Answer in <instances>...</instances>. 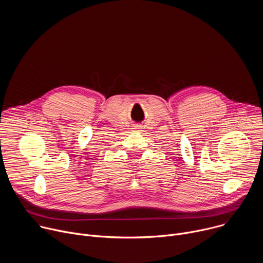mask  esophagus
I'll return each instance as SVG.
<instances>
[{"instance_id": "1", "label": "esophagus", "mask_w": 263, "mask_h": 263, "mask_svg": "<svg viewBox=\"0 0 263 263\" xmlns=\"http://www.w3.org/2000/svg\"><path fill=\"white\" fill-rule=\"evenodd\" d=\"M136 129H138V128H136Z\"/></svg>"}]
</instances>
